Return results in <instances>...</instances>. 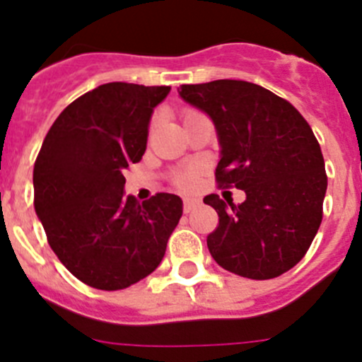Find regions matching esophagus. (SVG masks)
<instances>
[{
    "label": "esophagus",
    "mask_w": 362,
    "mask_h": 362,
    "mask_svg": "<svg viewBox=\"0 0 362 362\" xmlns=\"http://www.w3.org/2000/svg\"><path fill=\"white\" fill-rule=\"evenodd\" d=\"M199 206H200V200H197V199L182 200V211H185V213H189V211H193L195 207H199Z\"/></svg>",
    "instance_id": "obj_1"
}]
</instances>
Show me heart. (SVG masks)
<instances>
[{
	"mask_svg": "<svg viewBox=\"0 0 362 362\" xmlns=\"http://www.w3.org/2000/svg\"><path fill=\"white\" fill-rule=\"evenodd\" d=\"M192 112H195V110H186V112L182 114V117H186ZM200 173H202V167L200 165H189L185 167V169L176 170V173L173 174L174 186H177L180 189H193L197 186V182H199Z\"/></svg>",
	"mask_w": 362,
	"mask_h": 362,
	"instance_id": "obj_1",
	"label": "heart"
}]
</instances>
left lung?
<instances>
[{
    "mask_svg": "<svg viewBox=\"0 0 362 362\" xmlns=\"http://www.w3.org/2000/svg\"><path fill=\"white\" fill-rule=\"evenodd\" d=\"M180 95L216 127L218 186L246 193L239 206L216 193L204 197L218 213V227L207 235L211 257L252 280L287 273L306 255L322 221L327 176L313 130L291 102L253 82L182 84Z\"/></svg>",
    "mask_w": 362,
    "mask_h": 362,
    "instance_id": "1",
    "label": "left lung"
}]
</instances>
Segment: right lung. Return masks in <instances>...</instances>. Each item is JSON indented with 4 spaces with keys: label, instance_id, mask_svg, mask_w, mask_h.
Here are the masks:
<instances>
[{
    "label": "right lung",
    "instance_id": "add662e5",
    "mask_svg": "<svg viewBox=\"0 0 362 362\" xmlns=\"http://www.w3.org/2000/svg\"><path fill=\"white\" fill-rule=\"evenodd\" d=\"M169 86L109 82L52 123L33 169L35 211L52 252L82 284L121 291L151 274L180 223L182 202L124 197V169L141 162L153 109Z\"/></svg>",
    "mask_w": 362,
    "mask_h": 362
}]
</instances>
